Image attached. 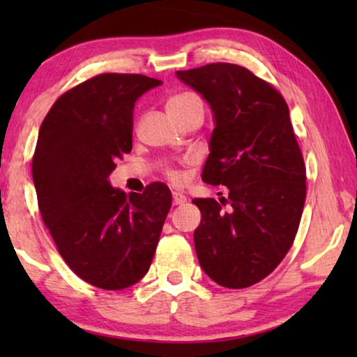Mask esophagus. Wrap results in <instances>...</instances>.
Listing matches in <instances>:
<instances>
[{
	"instance_id": "34e87169",
	"label": "esophagus",
	"mask_w": 357,
	"mask_h": 357,
	"mask_svg": "<svg viewBox=\"0 0 357 357\" xmlns=\"http://www.w3.org/2000/svg\"><path fill=\"white\" fill-rule=\"evenodd\" d=\"M172 202H174V204H183L185 202H187V197L182 193H172Z\"/></svg>"
}]
</instances>
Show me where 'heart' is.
Segmentation results:
<instances>
[{"label": "heart", "instance_id": "obj_1", "mask_svg": "<svg viewBox=\"0 0 357 357\" xmlns=\"http://www.w3.org/2000/svg\"><path fill=\"white\" fill-rule=\"evenodd\" d=\"M193 100H198V97L193 96V94H190V92H183V94L174 96L172 99L167 102V107L182 105V104H187V102H193ZM169 177L175 183H182L183 182V174L178 172V170H172V172H169Z\"/></svg>", "mask_w": 357, "mask_h": 357}]
</instances>
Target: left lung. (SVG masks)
Here are the masks:
<instances>
[{
    "label": "left lung",
    "mask_w": 357,
    "mask_h": 357,
    "mask_svg": "<svg viewBox=\"0 0 357 357\" xmlns=\"http://www.w3.org/2000/svg\"><path fill=\"white\" fill-rule=\"evenodd\" d=\"M175 75L213 112L202 178L229 188L227 199H193L199 266L219 286L248 287L286 257L304 209L305 165L289 109L275 87L232 63Z\"/></svg>",
    "instance_id": "8db88e82"
}]
</instances>
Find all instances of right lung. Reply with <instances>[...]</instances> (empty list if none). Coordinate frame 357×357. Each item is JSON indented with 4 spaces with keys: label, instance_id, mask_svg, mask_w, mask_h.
<instances>
[{
    "label": "right lung",
    "instance_id": "obj_1",
    "mask_svg": "<svg viewBox=\"0 0 357 357\" xmlns=\"http://www.w3.org/2000/svg\"><path fill=\"white\" fill-rule=\"evenodd\" d=\"M162 81L105 73L63 94L38 131L32 177L58 252L81 280L109 291L148 273L172 204L164 183L114 188L115 160L131 151L133 110Z\"/></svg>",
    "mask_w": 357,
    "mask_h": 357
}]
</instances>
